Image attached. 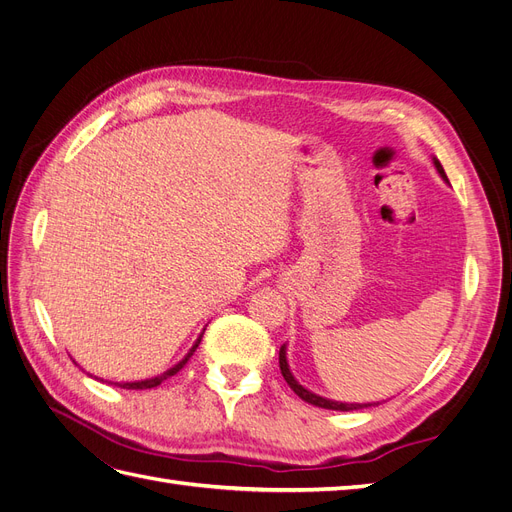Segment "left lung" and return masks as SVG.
<instances>
[{"instance_id":"obj_1","label":"left lung","mask_w":512,"mask_h":512,"mask_svg":"<svg viewBox=\"0 0 512 512\" xmlns=\"http://www.w3.org/2000/svg\"><path fill=\"white\" fill-rule=\"evenodd\" d=\"M433 162H436L438 173L446 179L442 164H440L438 160H433ZM280 369H282V376H284V380L288 382L290 389H292L294 393H297L303 401H307V404L318 406V408H327V410H344V412H348V410H361V408L371 406V404H339V401L324 399V397H318V395H314V393H309L307 389H303V386H301L297 380H294V376L290 374V369H288V361H286V346H282V348H280Z\"/></svg>"}]
</instances>
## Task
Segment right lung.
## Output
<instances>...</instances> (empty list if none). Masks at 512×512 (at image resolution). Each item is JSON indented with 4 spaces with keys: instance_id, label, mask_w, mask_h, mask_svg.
<instances>
[{
    "instance_id": "add662e5",
    "label": "right lung",
    "mask_w": 512,
    "mask_h": 512,
    "mask_svg": "<svg viewBox=\"0 0 512 512\" xmlns=\"http://www.w3.org/2000/svg\"><path fill=\"white\" fill-rule=\"evenodd\" d=\"M200 339H203V335L198 337V342L192 346V350L188 352V356H185L183 361H179L175 367H170L166 374H162V376H158V378H151V380H141V382H123V384H117V386H121V389H128V391H145V389H153V386H160L166 378H170V376H175L179 369H183V365L190 361V356L196 352V348H198V344H200Z\"/></svg>"
}]
</instances>
